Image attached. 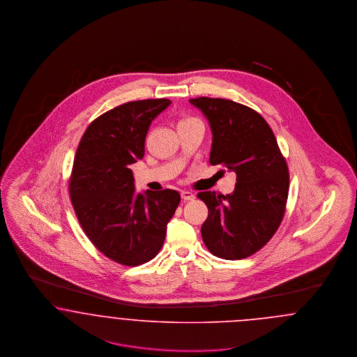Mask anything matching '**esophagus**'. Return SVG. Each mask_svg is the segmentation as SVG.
<instances>
[{"label": "esophagus", "mask_w": 357, "mask_h": 357, "mask_svg": "<svg viewBox=\"0 0 357 357\" xmlns=\"http://www.w3.org/2000/svg\"><path fill=\"white\" fill-rule=\"evenodd\" d=\"M181 197H183V200H184V202H190V200H193V199H195V195H193L192 192L183 190V192H181Z\"/></svg>", "instance_id": "1"}]
</instances>
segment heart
I'll list each match as a JSON object with an SVG mask.
<instances>
[{"mask_svg": "<svg viewBox=\"0 0 357 357\" xmlns=\"http://www.w3.org/2000/svg\"><path fill=\"white\" fill-rule=\"evenodd\" d=\"M193 117H185V119H183L180 123H184V121H188V120H192Z\"/></svg>", "mask_w": 357, "mask_h": 357, "instance_id": "b5f03b06", "label": "heart"}]
</instances>
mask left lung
<instances>
[{"instance_id":"8db88e82","label":"left lung","mask_w":357,"mask_h":357,"mask_svg":"<svg viewBox=\"0 0 357 357\" xmlns=\"http://www.w3.org/2000/svg\"><path fill=\"white\" fill-rule=\"evenodd\" d=\"M189 101L202 109L211 125V165L236 173L231 195L211 190L197 195L208 206L202 240L220 259H245L263 248L284 218L289 190L285 157L271 126L256 110L225 98Z\"/></svg>"}]
</instances>
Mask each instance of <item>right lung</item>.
I'll return each mask as SVG.
<instances>
[{"instance_id":"right-lung-1","label":"right lung","mask_w":357,"mask_h":357,"mask_svg":"<svg viewBox=\"0 0 357 357\" xmlns=\"http://www.w3.org/2000/svg\"><path fill=\"white\" fill-rule=\"evenodd\" d=\"M169 104L155 98L110 109L86 128L75 155L69 195L78 222L104 256L126 266L160 252L181 200L173 189L136 193L129 168L144 157L149 125Z\"/></svg>"}]
</instances>
